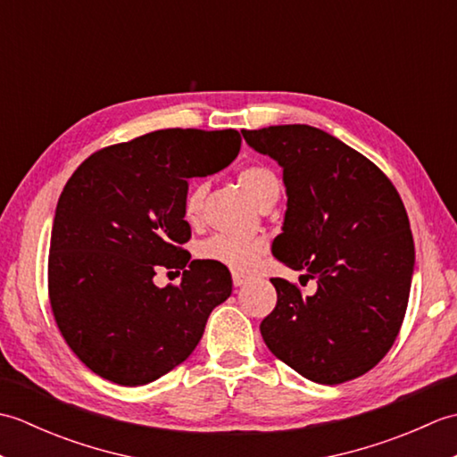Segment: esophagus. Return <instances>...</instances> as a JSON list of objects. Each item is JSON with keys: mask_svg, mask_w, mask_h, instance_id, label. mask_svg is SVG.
<instances>
[{"mask_svg": "<svg viewBox=\"0 0 457 457\" xmlns=\"http://www.w3.org/2000/svg\"><path fill=\"white\" fill-rule=\"evenodd\" d=\"M231 278H234V285H236V287H241V285L247 283V277L237 273V270H234V273H231Z\"/></svg>", "mask_w": 457, "mask_h": 457, "instance_id": "obj_1", "label": "esophagus"}]
</instances>
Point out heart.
<instances>
[{
  "instance_id": "obj_1",
  "label": "heart",
  "mask_w": 457,
  "mask_h": 457,
  "mask_svg": "<svg viewBox=\"0 0 457 457\" xmlns=\"http://www.w3.org/2000/svg\"><path fill=\"white\" fill-rule=\"evenodd\" d=\"M239 182L251 198H253L261 208L267 206L270 202H277L280 192V182L273 169L265 167V164H249V167L239 170ZM206 184L196 182L188 188L187 196L182 202L184 218L188 221H198L204 210V200H206ZM261 244L247 239H239L234 236H212L200 245V257L208 261H216V263L228 265L231 269L245 270L255 263L261 253Z\"/></svg>"
}]
</instances>
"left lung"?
Listing matches in <instances>:
<instances>
[{
    "label": "left lung",
    "instance_id": "left-lung-1",
    "mask_svg": "<svg viewBox=\"0 0 457 457\" xmlns=\"http://www.w3.org/2000/svg\"><path fill=\"white\" fill-rule=\"evenodd\" d=\"M283 167L287 213L275 257L316 293L270 278L263 322L270 353L296 373L339 385L367 373L401 332L414 269L409 216L393 182L361 153L310 125L241 131Z\"/></svg>",
    "mask_w": 457,
    "mask_h": 457
}]
</instances>
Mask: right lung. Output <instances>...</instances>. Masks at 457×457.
<instances>
[{
    "label": "right lung",
    "instance_id": "obj_1",
    "mask_svg": "<svg viewBox=\"0 0 457 457\" xmlns=\"http://www.w3.org/2000/svg\"><path fill=\"white\" fill-rule=\"evenodd\" d=\"M236 129H159L90 154L58 198L48 300L64 342L96 375L147 385L180 365L231 295L226 265L190 261L188 179L237 157ZM159 268L183 270L159 289Z\"/></svg>",
    "mask_w": 457,
    "mask_h": 457
}]
</instances>
